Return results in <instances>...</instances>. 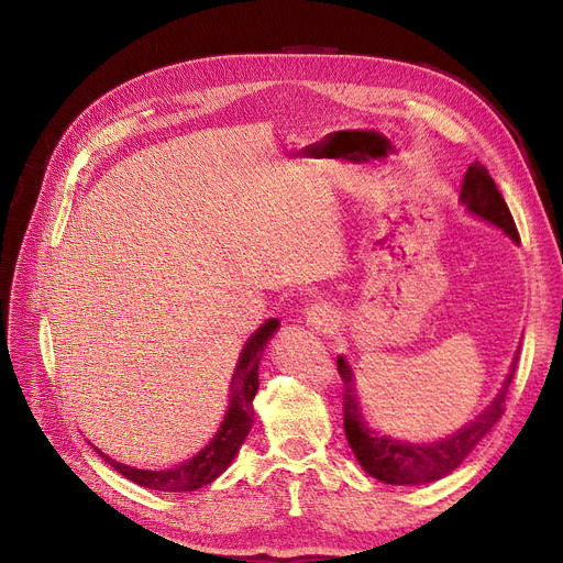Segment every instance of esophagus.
Instances as JSON below:
<instances>
[{"label": "esophagus", "instance_id": "obj_1", "mask_svg": "<svg viewBox=\"0 0 563 563\" xmlns=\"http://www.w3.org/2000/svg\"><path fill=\"white\" fill-rule=\"evenodd\" d=\"M306 321H308V327H312L317 333L331 335L340 323V310L333 303L321 301V303H314L306 310Z\"/></svg>", "mask_w": 563, "mask_h": 563}]
</instances>
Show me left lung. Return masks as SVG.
Returning <instances> with one entry per match:
<instances>
[{"mask_svg":"<svg viewBox=\"0 0 563 563\" xmlns=\"http://www.w3.org/2000/svg\"><path fill=\"white\" fill-rule=\"evenodd\" d=\"M461 202L465 205V210L470 214L493 223L507 236H511L516 244L520 242L509 207L497 191L493 177L484 164H470L461 185ZM516 363L518 356L514 358L511 369L505 383H501L495 399L475 420L448 438L418 445V442H404L388 435H378L367 427L361 410L356 383H353L351 365L346 363L344 356H340L338 372L344 383V433L349 440V448L356 454L367 475L383 484L422 486L448 477L450 472H454L465 461V456L479 445L482 438L495 427V422L501 418V412H505V399L514 380Z\"/></svg>","mask_w":563,"mask_h":563,"instance_id":"1","label":"left lung"}]
</instances>
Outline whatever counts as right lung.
<instances>
[{
	"mask_svg": "<svg viewBox=\"0 0 563 563\" xmlns=\"http://www.w3.org/2000/svg\"><path fill=\"white\" fill-rule=\"evenodd\" d=\"M280 327L278 319H266L262 327L249 338L246 346L240 353V363L234 367L232 380H230V404L225 410V418L214 433V438L207 445L191 456L189 461L175 465L170 470H139L125 463H118L96 450L115 472H121L130 482L162 490V493H191L196 488H202L212 484L219 475H223L225 467L232 463V459L240 452L242 442L246 440L251 427H253V397L257 393V369L264 346L269 344L272 335Z\"/></svg>",
	"mask_w": 563,
	"mask_h": 563,
	"instance_id": "right-lung-1",
	"label": "right lung"
}]
</instances>
